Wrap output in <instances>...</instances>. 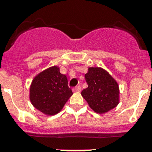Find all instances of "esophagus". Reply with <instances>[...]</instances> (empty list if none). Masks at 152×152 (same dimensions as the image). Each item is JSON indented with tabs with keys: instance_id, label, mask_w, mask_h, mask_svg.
Listing matches in <instances>:
<instances>
[{
	"instance_id": "34e87169",
	"label": "esophagus",
	"mask_w": 152,
	"mask_h": 152,
	"mask_svg": "<svg viewBox=\"0 0 152 152\" xmlns=\"http://www.w3.org/2000/svg\"><path fill=\"white\" fill-rule=\"evenodd\" d=\"M81 91V87L80 85L76 86L73 88V91Z\"/></svg>"
}]
</instances>
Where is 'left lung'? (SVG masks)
I'll return each mask as SVG.
<instances>
[{
	"label": "left lung",
	"instance_id": "obj_1",
	"mask_svg": "<svg viewBox=\"0 0 152 152\" xmlns=\"http://www.w3.org/2000/svg\"><path fill=\"white\" fill-rule=\"evenodd\" d=\"M88 87L81 92L89 106L97 113H105L119 103V87L116 80L102 68H89L85 74Z\"/></svg>",
	"mask_w": 152,
	"mask_h": 152
}]
</instances>
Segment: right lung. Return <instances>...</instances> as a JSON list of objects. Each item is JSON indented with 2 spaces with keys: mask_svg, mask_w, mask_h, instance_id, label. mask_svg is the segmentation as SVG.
Returning <instances> with one entry per match:
<instances>
[{
  "mask_svg": "<svg viewBox=\"0 0 152 152\" xmlns=\"http://www.w3.org/2000/svg\"><path fill=\"white\" fill-rule=\"evenodd\" d=\"M72 95L65 75L57 66H53L38 74L30 88L32 105L46 115H55L64 107Z\"/></svg>",
  "mask_w": 152,
  "mask_h": 152,
  "instance_id": "right-lung-1",
  "label": "right lung"
}]
</instances>
